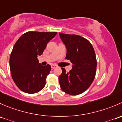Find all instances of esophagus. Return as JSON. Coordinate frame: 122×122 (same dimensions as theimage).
Wrapping results in <instances>:
<instances>
[{"instance_id":"1","label":"esophagus","mask_w":122,"mask_h":122,"mask_svg":"<svg viewBox=\"0 0 122 122\" xmlns=\"http://www.w3.org/2000/svg\"><path fill=\"white\" fill-rule=\"evenodd\" d=\"M57 67V66H56L55 65H51V67H52V69H54V68H55V67Z\"/></svg>"}]
</instances>
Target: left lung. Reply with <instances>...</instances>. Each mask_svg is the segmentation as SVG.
Wrapping results in <instances>:
<instances>
[{
  "label": "left lung",
  "mask_w": 122,
  "mask_h": 122,
  "mask_svg": "<svg viewBox=\"0 0 122 122\" xmlns=\"http://www.w3.org/2000/svg\"><path fill=\"white\" fill-rule=\"evenodd\" d=\"M61 40L67 49L66 59L72 63V69L62 73L59 77L61 90L70 95L82 93L90 87L96 75V55L88 40L76 35L59 33Z\"/></svg>",
  "instance_id": "8db88e82"
}]
</instances>
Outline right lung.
Segmentation results:
<instances>
[{"instance_id": "obj_1", "label": "right lung", "mask_w": 122, "mask_h": 122, "mask_svg": "<svg viewBox=\"0 0 122 122\" xmlns=\"http://www.w3.org/2000/svg\"><path fill=\"white\" fill-rule=\"evenodd\" d=\"M57 32H27L19 37L11 53L10 69L13 81L19 89L33 94L43 89L51 65L42 66L37 56L42 55L47 43Z\"/></svg>"}]
</instances>
